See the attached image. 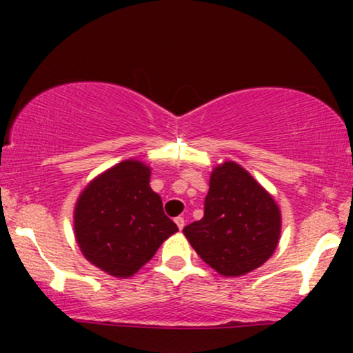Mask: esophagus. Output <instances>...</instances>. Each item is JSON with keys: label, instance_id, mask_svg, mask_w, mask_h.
Instances as JSON below:
<instances>
[{"label": "esophagus", "instance_id": "1", "mask_svg": "<svg viewBox=\"0 0 353 353\" xmlns=\"http://www.w3.org/2000/svg\"><path fill=\"white\" fill-rule=\"evenodd\" d=\"M176 224H177V228H179V230L184 229V225H185L184 217H176Z\"/></svg>", "mask_w": 353, "mask_h": 353}]
</instances>
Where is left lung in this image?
Listing matches in <instances>:
<instances>
[{"label": "left lung", "mask_w": 353, "mask_h": 353, "mask_svg": "<svg viewBox=\"0 0 353 353\" xmlns=\"http://www.w3.org/2000/svg\"><path fill=\"white\" fill-rule=\"evenodd\" d=\"M282 216L277 202L234 161L210 172L204 217L182 229L205 264L224 277L252 272L277 249Z\"/></svg>", "instance_id": "1"}]
</instances>
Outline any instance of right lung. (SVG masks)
Masks as SVG:
<instances>
[{"instance_id": "add662e5", "label": "right lung", "mask_w": 353, "mask_h": 353, "mask_svg": "<svg viewBox=\"0 0 353 353\" xmlns=\"http://www.w3.org/2000/svg\"><path fill=\"white\" fill-rule=\"evenodd\" d=\"M149 179L148 164L125 159L94 177L76 201L74 237L81 252L112 277L134 275L179 230Z\"/></svg>"}]
</instances>
